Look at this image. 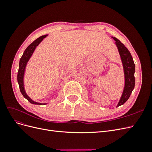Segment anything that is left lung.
I'll return each mask as SVG.
<instances>
[{
  "label": "left lung",
  "mask_w": 152,
  "mask_h": 152,
  "mask_svg": "<svg viewBox=\"0 0 152 152\" xmlns=\"http://www.w3.org/2000/svg\"><path fill=\"white\" fill-rule=\"evenodd\" d=\"M111 37L115 41V43L117 45L119 54H120L124 73V79H125L122 94L117 105V107H118L127 102L130 97L132 90L134 88L135 65L129 50L118 39L113 37Z\"/></svg>",
  "instance_id": "1"
}]
</instances>
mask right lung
Here are the masks:
<instances>
[{
    "instance_id": "1",
    "label": "right lung",
    "mask_w": 152,
    "mask_h": 152,
    "mask_svg": "<svg viewBox=\"0 0 152 152\" xmlns=\"http://www.w3.org/2000/svg\"><path fill=\"white\" fill-rule=\"evenodd\" d=\"M48 35H45L40 37L38 39H37L35 40H34L30 45H29L27 48L25 49L23 54L20 60L19 63V69H18V75H17V80L18 84H19L20 89L22 95L23 96V97L26 98L28 101L30 103L34 104H39V105H45L47 104L48 103H38L34 102L33 99H31L28 94H26L25 89V85H24V76L26 70V66L27 65L28 61L30 60V58L31 57L32 54L34 53L35 49L38 46L39 44L42 42L44 38L46 37Z\"/></svg>"
}]
</instances>
